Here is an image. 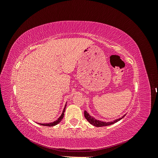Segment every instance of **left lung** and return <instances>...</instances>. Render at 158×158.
<instances>
[{
    "label": "left lung",
    "instance_id": "left-lung-1",
    "mask_svg": "<svg viewBox=\"0 0 158 158\" xmlns=\"http://www.w3.org/2000/svg\"><path fill=\"white\" fill-rule=\"evenodd\" d=\"M125 116V115H124L123 117H121V118H118V119H117V120H115V121L106 123V122H103V121H99V120H96V119H95V118L91 117L86 111H84V117H85V118H86V120H87L89 123H91V124H92V125H93L94 126L98 127L111 125H112V124H114V123H117V121H120L121 119H122Z\"/></svg>",
    "mask_w": 158,
    "mask_h": 158
}]
</instances>
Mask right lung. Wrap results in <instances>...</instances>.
Instances as JSON below:
<instances>
[{"label": "right lung", "mask_w": 158, "mask_h": 158, "mask_svg": "<svg viewBox=\"0 0 158 158\" xmlns=\"http://www.w3.org/2000/svg\"><path fill=\"white\" fill-rule=\"evenodd\" d=\"M66 105H65V107H64V110H63V113H62V114L60 115V117L57 119L56 121H55V122H53V123H46V124H41V123H40V125H44V126H47V127H52V126H55V125H57V124L58 123H59L61 121H62V119L63 118V117H64V111H65V108H66Z\"/></svg>", "instance_id": "obj_1"}]
</instances>
